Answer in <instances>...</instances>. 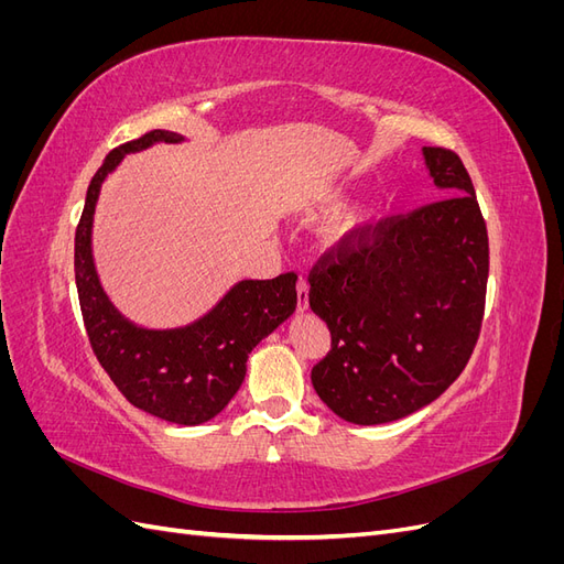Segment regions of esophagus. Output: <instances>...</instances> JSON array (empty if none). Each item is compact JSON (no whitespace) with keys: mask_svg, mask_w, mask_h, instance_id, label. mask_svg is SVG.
<instances>
[{"mask_svg":"<svg viewBox=\"0 0 564 564\" xmlns=\"http://www.w3.org/2000/svg\"><path fill=\"white\" fill-rule=\"evenodd\" d=\"M308 280H299V284H296V292H299V311L303 313V311H308Z\"/></svg>","mask_w":564,"mask_h":564,"instance_id":"1","label":"esophagus"}]
</instances>
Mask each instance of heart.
Returning <instances> with one entry per match:
<instances>
[{
  "mask_svg": "<svg viewBox=\"0 0 564 564\" xmlns=\"http://www.w3.org/2000/svg\"><path fill=\"white\" fill-rule=\"evenodd\" d=\"M327 202H336V197H329ZM362 220V214H360V209H344V212H338L329 224H327V228H324V237H329V240H340V237H346L348 232H352L355 228H357V224H360Z\"/></svg>",
  "mask_w": 564,
  "mask_h": 564,
  "instance_id": "heart-1",
  "label": "heart"
}]
</instances>
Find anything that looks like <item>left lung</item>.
<instances>
[{"instance_id": "left-lung-1", "label": "left lung", "mask_w": 564, "mask_h": 564, "mask_svg": "<svg viewBox=\"0 0 564 564\" xmlns=\"http://www.w3.org/2000/svg\"><path fill=\"white\" fill-rule=\"evenodd\" d=\"M442 199L357 230L311 272V308L332 350L311 381L357 425L404 419L437 400L477 344L489 275L487 226L464 162L423 148Z\"/></svg>"}]
</instances>
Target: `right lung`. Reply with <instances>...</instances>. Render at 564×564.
<instances>
[{
    "label": "right lung",
    "instance_id": "1",
    "mask_svg": "<svg viewBox=\"0 0 564 564\" xmlns=\"http://www.w3.org/2000/svg\"><path fill=\"white\" fill-rule=\"evenodd\" d=\"M181 133L155 129L115 148L89 183L75 232V282L84 327L100 367L119 392L143 412L178 425L214 419L240 390L247 357L296 311V275L242 280L199 319L174 329H148L127 319L98 280L91 228L100 185L129 152L155 143H183Z\"/></svg>",
    "mask_w": 564,
    "mask_h": 564
}]
</instances>
